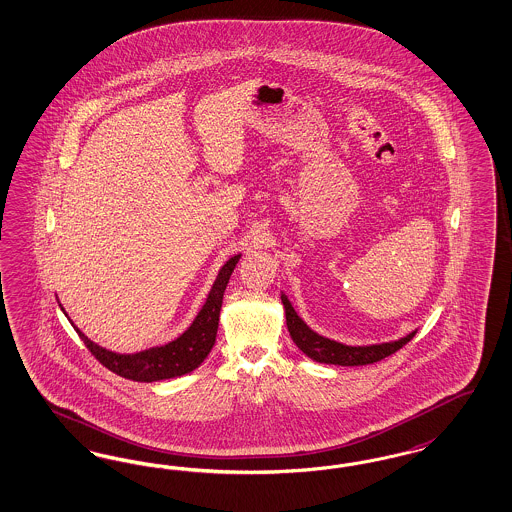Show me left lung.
<instances>
[{
    "instance_id": "8db88e82",
    "label": "left lung",
    "mask_w": 512,
    "mask_h": 512,
    "mask_svg": "<svg viewBox=\"0 0 512 512\" xmlns=\"http://www.w3.org/2000/svg\"><path fill=\"white\" fill-rule=\"evenodd\" d=\"M282 305L286 310V324L293 343L299 347L303 354H307L310 360L320 364H333V366H366L379 362L394 354L396 350L404 347L413 339L417 329H413L408 335L387 341V343H375V345H345L339 341H333L316 333L314 329L308 328L305 320L295 312L291 301L287 299L286 293L282 291Z\"/></svg>"
}]
</instances>
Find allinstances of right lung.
Wrapping results in <instances>:
<instances>
[{
  "label": "right lung",
  "instance_id": "1",
  "mask_svg": "<svg viewBox=\"0 0 512 512\" xmlns=\"http://www.w3.org/2000/svg\"><path fill=\"white\" fill-rule=\"evenodd\" d=\"M240 257H242V253L230 257L225 265L221 266L213 286L207 293L204 307L200 308V312L196 314L192 324L177 339H173L165 345L146 348L141 352L122 354V352H114V350H108V348L93 343L85 333H82V329L74 326V322H72V326L82 337L85 347L91 350V354L103 364L104 368L114 371L120 377L139 381V383H152V381L186 375L204 362L207 354L215 345L226 284L230 280V274L238 265ZM62 312H64V308H62Z\"/></svg>",
  "mask_w": 512,
  "mask_h": 512
}]
</instances>
